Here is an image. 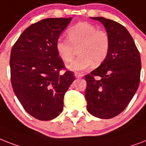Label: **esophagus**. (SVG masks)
Segmentation results:
<instances>
[{"instance_id": "esophagus-1", "label": "esophagus", "mask_w": 146, "mask_h": 146, "mask_svg": "<svg viewBox=\"0 0 146 146\" xmlns=\"http://www.w3.org/2000/svg\"><path fill=\"white\" fill-rule=\"evenodd\" d=\"M75 76L76 78H82L84 76V74L82 73H75Z\"/></svg>"}]
</instances>
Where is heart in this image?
Returning a JSON list of instances; mask_svg holds the SVG:
<instances>
[{"mask_svg": "<svg viewBox=\"0 0 146 146\" xmlns=\"http://www.w3.org/2000/svg\"><path fill=\"white\" fill-rule=\"evenodd\" d=\"M67 38L57 40L55 47L63 61L70 62L75 49L79 57L70 64L68 69L75 72L83 71L93 67L94 64H100L110 52V39L107 32L98 29L95 25L88 22H79L67 31Z\"/></svg>", "mask_w": 146, "mask_h": 146, "instance_id": "b5f03b06", "label": "heart"}]
</instances>
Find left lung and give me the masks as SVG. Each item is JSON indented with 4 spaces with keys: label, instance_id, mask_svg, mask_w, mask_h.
<instances>
[{
    "label": "left lung",
    "instance_id": "left-lung-1",
    "mask_svg": "<svg viewBox=\"0 0 146 146\" xmlns=\"http://www.w3.org/2000/svg\"><path fill=\"white\" fill-rule=\"evenodd\" d=\"M92 19L104 25L110 48L101 64L85 76V100L90 114L107 119L124 111L138 89L140 54L128 31L121 24L104 17ZM95 76L100 79L95 80Z\"/></svg>",
    "mask_w": 146,
    "mask_h": 146
}]
</instances>
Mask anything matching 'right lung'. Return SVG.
Returning <instances> with one entry per match:
<instances>
[{"instance_id": "right-lung-1", "label": "right lung", "mask_w": 146, "mask_h": 146, "mask_svg": "<svg viewBox=\"0 0 146 146\" xmlns=\"http://www.w3.org/2000/svg\"><path fill=\"white\" fill-rule=\"evenodd\" d=\"M72 18H49L32 24L22 32L10 53L14 93L28 114L41 121L61 114L64 97L75 78L56 51L57 40Z\"/></svg>"}]
</instances>
